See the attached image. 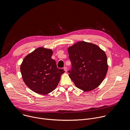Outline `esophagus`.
Returning a JSON list of instances; mask_svg holds the SVG:
<instances>
[{"instance_id": "1", "label": "esophagus", "mask_w": 130, "mask_h": 130, "mask_svg": "<svg viewBox=\"0 0 130 130\" xmlns=\"http://www.w3.org/2000/svg\"><path fill=\"white\" fill-rule=\"evenodd\" d=\"M64 71H65V72H67V68L66 67H65L64 68Z\"/></svg>"}]
</instances>
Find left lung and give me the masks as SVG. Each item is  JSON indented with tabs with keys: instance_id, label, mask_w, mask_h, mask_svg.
<instances>
[{
	"instance_id": "1",
	"label": "left lung",
	"mask_w": 130,
	"mask_h": 130,
	"mask_svg": "<svg viewBox=\"0 0 130 130\" xmlns=\"http://www.w3.org/2000/svg\"><path fill=\"white\" fill-rule=\"evenodd\" d=\"M68 52L72 64L69 76L76 86L84 91L98 87L108 70L105 52L98 46L84 41L69 47Z\"/></svg>"
}]
</instances>
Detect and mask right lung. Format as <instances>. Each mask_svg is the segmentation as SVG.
<instances>
[{"label": "right lung", "instance_id": "add662e5", "mask_svg": "<svg viewBox=\"0 0 130 130\" xmlns=\"http://www.w3.org/2000/svg\"><path fill=\"white\" fill-rule=\"evenodd\" d=\"M53 51L39 47L25 57L21 65L24 82L32 91L41 95H47L57 87L63 69L57 68L51 59Z\"/></svg>", "mask_w": 130, "mask_h": 130}]
</instances>
